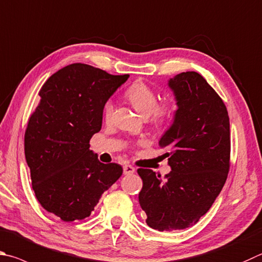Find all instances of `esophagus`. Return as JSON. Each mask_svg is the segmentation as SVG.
<instances>
[{"mask_svg": "<svg viewBox=\"0 0 262 262\" xmlns=\"http://www.w3.org/2000/svg\"><path fill=\"white\" fill-rule=\"evenodd\" d=\"M135 173V168L130 165H125L123 166V174H133Z\"/></svg>", "mask_w": 262, "mask_h": 262, "instance_id": "obj_1", "label": "esophagus"}]
</instances>
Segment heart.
Listing matches in <instances>:
<instances>
[{
  "mask_svg": "<svg viewBox=\"0 0 262 262\" xmlns=\"http://www.w3.org/2000/svg\"><path fill=\"white\" fill-rule=\"evenodd\" d=\"M125 96L142 117H151L152 121L156 125H161V123L169 120L174 115V102L165 101L163 103H158V98H157L154 90L143 82H135L132 84L126 90ZM112 112L113 103L112 101H107L103 107L104 118H110Z\"/></svg>",
  "mask_w": 262,
  "mask_h": 262,
  "instance_id": "heart-1",
  "label": "heart"
}]
</instances>
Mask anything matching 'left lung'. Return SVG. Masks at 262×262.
I'll return each instance as SVG.
<instances>
[{"instance_id": "obj_1", "label": "left lung", "mask_w": 262, "mask_h": 262, "mask_svg": "<svg viewBox=\"0 0 262 262\" xmlns=\"http://www.w3.org/2000/svg\"><path fill=\"white\" fill-rule=\"evenodd\" d=\"M168 87L178 108L159 145L172 170L161 178L151 169H137L145 221L159 231L196 225L221 192L230 159L229 116L215 90L197 72L175 75Z\"/></svg>"}]
</instances>
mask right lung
Returning a JSON list of instances; mask_svg holds the SVG:
<instances>
[{"instance_id":"add662e5","label":"right lung","mask_w":262,"mask_h":262,"mask_svg":"<svg viewBox=\"0 0 262 262\" xmlns=\"http://www.w3.org/2000/svg\"><path fill=\"white\" fill-rule=\"evenodd\" d=\"M128 78L75 63L42 85L25 132V158L36 199L63 221L89 216L121 177V166L101 163L89 141L101 130L104 104Z\"/></svg>"}]
</instances>
